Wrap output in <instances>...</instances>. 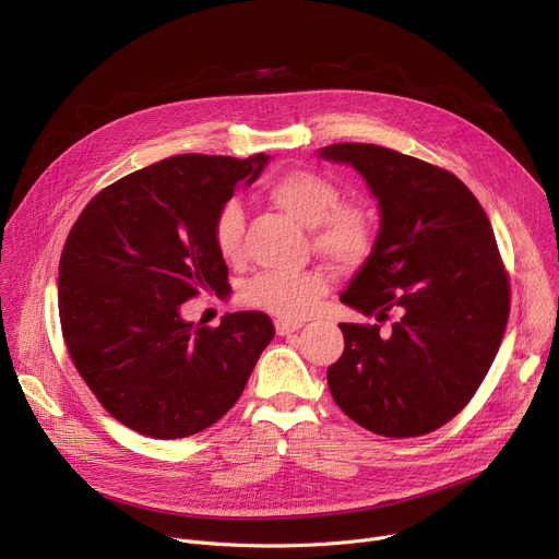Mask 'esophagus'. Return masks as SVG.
<instances>
[{
  "label": "esophagus",
  "instance_id": "esophagus-1",
  "mask_svg": "<svg viewBox=\"0 0 559 559\" xmlns=\"http://www.w3.org/2000/svg\"><path fill=\"white\" fill-rule=\"evenodd\" d=\"M304 326V321H289V319H276V333L278 335H292Z\"/></svg>",
  "mask_w": 559,
  "mask_h": 559
}]
</instances>
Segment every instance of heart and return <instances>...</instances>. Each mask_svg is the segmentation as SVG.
Wrapping results in <instances>:
<instances>
[{"instance_id":"b5f03b06","label":"heart","mask_w":559,"mask_h":559,"mask_svg":"<svg viewBox=\"0 0 559 559\" xmlns=\"http://www.w3.org/2000/svg\"><path fill=\"white\" fill-rule=\"evenodd\" d=\"M270 199L297 222L312 226V247L340 267H360L378 242L371 213L360 203L342 201L337 183L310 169L287 171L270 186ZM213 240L219 255L238 264L245 258V209L240 199L222 203L213 219ZM331 287L321 270L264 272L242 292L247 306L283 319H301L314 310Z\"/></svg>"}]
</instances>
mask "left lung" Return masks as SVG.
I'll return each instance as SVG.
<instances>
[{
  "label": "left lung",
  "mask_w": 559,
  "mask_h": 559,
  "mask_svg": "<svg viewBox=\"0 0 559 559\" xmlns=\"http://www.w3.org/2000/svg\"><path fill=\"white\" fill-rule=\"evenodd\" d=\"M354 165L380 205L378 242L342 301L378 324H340L329 388L346 417L383 437L442 428L474 399L510 317V276L483 205L455 174L378 144L319 152Z\"/></svg>",
  "instance_id": "8db88e82"
}]
</instances>
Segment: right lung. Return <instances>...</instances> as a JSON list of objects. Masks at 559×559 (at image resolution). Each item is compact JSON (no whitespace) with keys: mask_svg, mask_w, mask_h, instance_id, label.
<instances>
[{"mask_svg":"<svg viewBox=\"0 0 559 559\" xmlns=\"http://www.w3.org/2000/svg\"><path fill=\"white\" fill-rule=\"evenodd\" d=\"M267 156L179 154L110 183L81 211L58 264L70 358L127 428L181 439L222 419L274 340L272 319L233 312L211 329L181 306L228 289L213 219Z\"/></svg>","mask_w":559,"mask_h":559,"instance_id":"right-lung-1","label":"right lung"}]
</instances>
